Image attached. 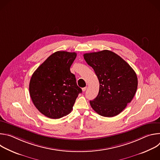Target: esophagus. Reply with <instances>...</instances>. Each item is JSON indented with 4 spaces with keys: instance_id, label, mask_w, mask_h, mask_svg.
<instances>
[{
    "instance_id": "obj_1",
    "label": "esophagus",
    "mask_w": 160,
    "mask_h": 160,
    "mask_svg": "<svg viewBox=\"0 0 160 160\" xmlns=\"http://www.w3.org/2000/svg\"><path fill=\"white\" fill-rule=\"evenodd\" d=\"M86 89H87V87L82 88V91H83V92H85V91L86 90Z\"/></svg>"
}]
</instances>
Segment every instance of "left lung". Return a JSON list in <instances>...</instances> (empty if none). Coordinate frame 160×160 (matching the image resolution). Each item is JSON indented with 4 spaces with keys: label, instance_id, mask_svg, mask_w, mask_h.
<instances>
[{
    "label": "left lung",
    "instance_id": "1",
    "mask_svg": "<svg viewBox=\"0 0 160 160\" xmlns=\"http://www.w3.org/2000/svg\"><path fill=\"white\" fill-rule=\"evenodd\" d=\"M83 58L99 82V94L90 101L91 107L102 117L118 115L135 96L138 85L135 72L120 56L108 50L86 53Z\"/></svg>",
    "mask_w": 160,
    "mask_h": 160
}]
</instances>
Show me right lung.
<instances>
[{
	"label": "right lung",
	"mask_w": 160,
	"mask_h": 160,
	"mask_svg": "<svg viewBox=\"0 0 160 160\" xmlns=\"http://www.w3.org/2000/svg\"><path fill=\"white\" fill-rule=\"evenodd\" d=\"M77 53L57 51L33 73L30 95L37 109L45 117L58 119L69 114L82 90L76 82L70 67Z\"/></svg>",
	"instance_id": "obj_1"
}]
</instances>
